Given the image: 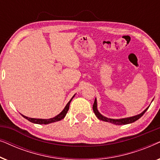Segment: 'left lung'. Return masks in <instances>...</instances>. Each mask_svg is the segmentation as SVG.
<instances>
[{"label":"left lung","instance_id":"obj_1","mask_svg":"<svg viewBox=\"0 0 160 160\" xmlns=\"http://www.w3.org/2000/svg\"><path fill=\"white\" fill-rule=\"evenodd\" d=\"M148 108H146L145 110H144L142 113H140V114L133 116V117H130L122 118V119H111V118H108V117H104V116H102L98 110V103H97V100H96V98L95 100V102H94L92 108H93V111H94V113H95V116L98 117V119H99L100 120H102V121H104V122H110V123L117 124V125H122V124H130L135 121H137V120L139 119L140 118H141L142 116L144 114V113H145L146 111L148 110Z\"/></svg>","mask_w":160,"mask_h":160}]
</instances>
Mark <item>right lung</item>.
I'll list each match as a JSON object with an SVG mask.
<instances>
[{"instance_id": "obj_1", "label": "right lung", "mask_w": 160, "mask_h": 160, "mask_svg": "<svg viewBox=\"0 0 160 160\" xmlns=\"http://www.w3.org/2000/svg\"><path fill=\"white\" fill-rule=\"evenodd\" d=\"M74 95L73 97L71 100H70V101L68 102L66 106L64 108V109L61 111V112L59 113L58 115H57L56 117H54L53 118H50V119H36V118H30V117H25V116H24L22 114V116L25 118V119H28V121H30V122H32V123H34V124H50V123H52V122H58V121H60L61 119H64V117L66 116L67 113H68V111L69 109V106H70V102H71V100L73 98H74Z\"/></svg>"}]
</instances>
